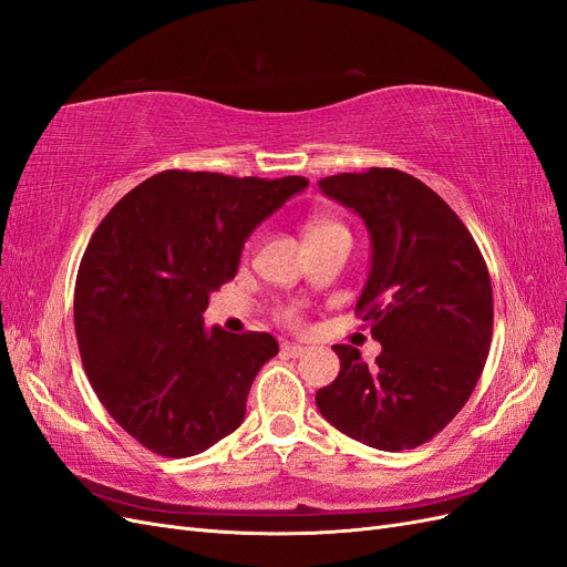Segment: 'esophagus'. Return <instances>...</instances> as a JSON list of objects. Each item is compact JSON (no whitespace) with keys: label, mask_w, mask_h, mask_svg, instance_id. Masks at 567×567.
<instances>
[{"label":"esophagus","mask_w":567,"mask_h":567,"mask_svg":"<svg viewBox=\"0 0 567 567\" xmlns=\"http://www.w3.org/2000/svg\"><path fill=\"white\" fill-rule=\"evenodd\" d=\"M305 350L307 348H302V346H298V342H284V346H281V352L286 354V357H302L305 354Z\"/></svg>","instance_id":"34e87169"}]
</instances>
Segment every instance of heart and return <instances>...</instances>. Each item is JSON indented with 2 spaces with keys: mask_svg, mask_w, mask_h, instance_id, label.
I'll list each match as a JSON object with an SVG mask.
<instances>
[{
  "mask_svg": "<svg viewBox=\"0 0 567 567\" xmlns=\"http://www.w3.org/2000/svg\"><path fill=\"white\" fill-rule=\"evenodd\" d=\"M340 229H346V227H342L338 219L315 215V217L307 219V225H305V241H307V238H317V236L340 231ZM279 319L288 326H300L302 323V315H300L298 307H284V310L279 312Z\"/></svg>",
  "mask_w": 567,
  "mask_h": 567,
  "instance_id": "b5f03b06",
  "label": "heart"
}]
</instances>
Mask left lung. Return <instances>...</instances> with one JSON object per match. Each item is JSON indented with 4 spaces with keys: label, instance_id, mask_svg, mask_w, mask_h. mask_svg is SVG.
<instances>
[{
    "label": "left lung",
    "instance_id": "left-lung-1",
    "mask_svg": "<svg viewBox=\"0 0 567 567\" xmlns=\"http://www.w3.org/2000/svg\"><path fill=\"white\" fill-rule=\"evenodd\" d=\"M371 234V271L357 315L383 350L369 364L333 346L340 371L317 392L321 416L383 452L414 450L447 425L483 375L494 305L485 257L458 215L402 169L319 179Z\"/></svg>",
    "mask_w": 567,
    "mask_h": 567
}]
</instances>
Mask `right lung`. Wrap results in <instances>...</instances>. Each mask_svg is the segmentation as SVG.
<instances>
[{"instance_id":"add662e5","label":"right lung","mask_w":567,"mask_h":567,"mask_svg":"<svg viewBox=\"0 0 567 567\" xmlns=\"http://www.w3.org/2000/svg\"><path fill=\"white\" fill-rule=\"evenodd\" d=\"M307 184L165 169L96 227L75 281L78 348L101 404L153 454L194 456L241 425L279 342L205 331L203 312L252 229Z\"/></svg>"}]
</instances>
